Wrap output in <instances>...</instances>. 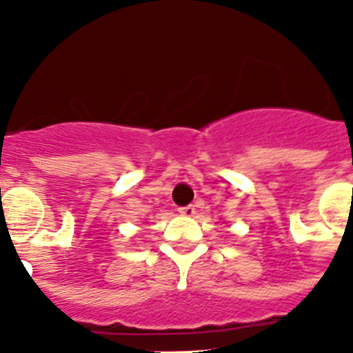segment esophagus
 Here are the masks:
<instances>
[{
    "label": "esophagus",
    "instance_id": "34e87169",
    "mask_svg": "<svg viewBox=\"0 0 353 353\" xmlns=\"http://www.w3.org/2000/svg\"><path fill=\"white\" fill-rule=\"evenodd\" d=\"M177 212L181 216H187V218H190V216L196 214V209H194V205H187V207H179L177 209Z\"/></svg>",
    "mask_w": 353,
    "mask_h": 353
}]
</instances>
